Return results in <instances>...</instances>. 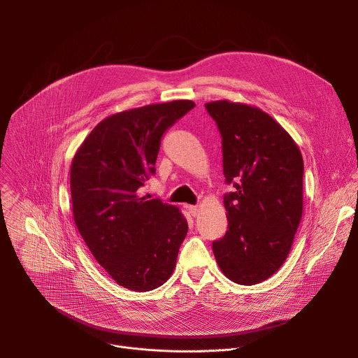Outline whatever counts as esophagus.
I'll list each match as a JSON object with an SVG mask.
<instances>
[{
  "mask_svg": "<svg viewBox=\"0 0 358 358\" xmlns=\"http://www.w3.org/2000/svg\"><path fill=\"white\" fill-rule=\"evenodd\" d=\"M187 208H188V211H189V214L192 217H198L199 215V207L198 206H188Z\"/></svg>",
  "mask_w": 358,
  "mask_h": 358,
  "instance_id": "esophagus-1",
  "label": "esophagus"
}]
</instances>
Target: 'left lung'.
I'll list each match as a JSON object with an SVG mask.
<instances>
[{"label":"left lung","instance_id":"left-lung-1","mask_svg":"<svg viewBox=\"0 0 358 358\" xmlns=\"http://www.w3.org/2000/svg\"><path fill=\"white\" fill-rule=\"evenodd\" d=\"M222 137L228 231L213 242L222 273L239 285L271 278L286 261L303 214V159L289 133L258 108L210 101Z\"/></svg>","mask_w":358,"mask_h":358}]
</instances>
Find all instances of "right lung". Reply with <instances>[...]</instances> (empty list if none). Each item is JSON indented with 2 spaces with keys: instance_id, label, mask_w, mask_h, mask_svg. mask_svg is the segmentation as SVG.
<instances>
[{
  "instance_id": "obj_1",
  "label": "right lung",
  "mask_w": 358,
  "mask_h": 358,
  "mask_svg": "<svg viewBox=\"0 0 358 358\" xmlns=\"http://www.w3.org/2000/svg\"><path fill=\"white\" fill-rule=\"evenodd\" d=\"M194 106L191 100H174L112 115L73 157L75 224L99 265L126 289H156L176 268L187 220L177 207L137 191L156 173L166 130Z\"/></svg>"
}]
</instances>
